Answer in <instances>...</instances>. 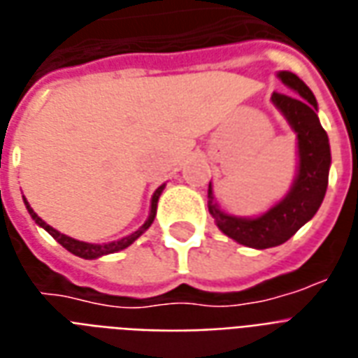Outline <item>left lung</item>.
Listing matches in <instances>:
<instances>
[{
	"label": "left lung",
	"mask_w": 358,
	"mask_h": 358,
	"mask_svg": "<svg viewBox=\"0 0 358 358\" xmlns=\"http://www.w3.org/2000/svg\"><path fill=\"white\" fill-rule=\"evenodd\" d=\"M284 85L294 93H273L271 101L292 129L297 133V176L286 196L259 217H236L219 210L213 189H208V210L215 219L219 231L248 248H275L292 238L313 219L328 187L330 171V143L317 116V99L311 90L292 72H278Z\"/></svg>",
	"instance_id": "obj_1"
}]
</instances>
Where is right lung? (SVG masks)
Masks as SVG:
<instances>
[{
  "mask_svg": "<svg viewBox=\"0 0 358 358\" xmlns=\"http://www.w3.org/2000/svg\"><path fill=\"white\" fill-rule=\"evenodd\" d=\"M164 187L166 185H162V187H158L156 189V192L152 194V202H150V213H148V219L145 221V225L139 227L137 231L133 234H129V236H125V238L122 240H116V242H108V244H90V242H80V240L76 238H70V236H66V234L59 233L57 229H53L51 225H47L45 221L41 217H38V213L30 208V204L26 202L24 198V204H26V210H28V213H30V217L38 223L40 227H43L47 233L51 234L59 244H61L62 248H66L70 254L78 255V257H83V259H96V257H101V255H108V254H116V252H120V250H125L127 246H131L135 240L139 238L141 234L147 231L148 227L152 225L154 217H156V208H158V198H160L162 190H164Z\"/></svg>",
  "mask_w": 358,
  "mask_h": 358,
  "instance_id": "obj_1",
  "label": "right lung"
}]
</instances>
